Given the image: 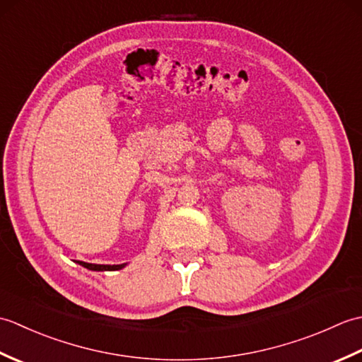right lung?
I'll use <instances>...</instances> for the list:
<instances>
[{
    "instance_id": "1",
    "label": "right lung",
    "mask_w": 362,
    "mask_h": 362,
    "mask_svg": "<svg viewBox=\"0 0 362 362\" xmlns=\"http://www.w3.org/2000/svg\"><path fill=\"white\" fill-rule=\"evenodd\" d=\"M79 264H82L83 267L90 269V271H118V269L124 267V264H90V263H83V261H81Z\"/></svg>"
}]
</instances>
